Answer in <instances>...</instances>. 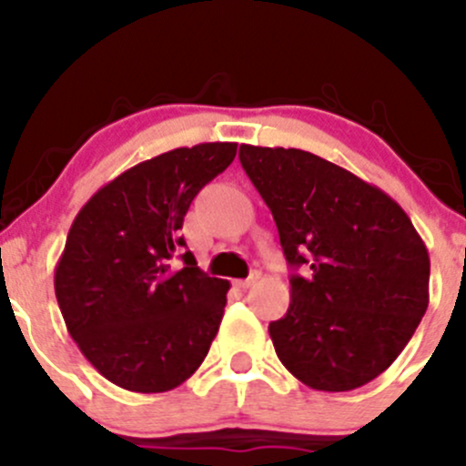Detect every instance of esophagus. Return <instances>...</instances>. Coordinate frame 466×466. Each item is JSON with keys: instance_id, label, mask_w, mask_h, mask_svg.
Instances as JSON below:
<instances>
[{"instance_id": "34e87169", "label": "esophagus", "mask_w": 466, "mask_h": 466, "mask_svg": "<svg viewBox=\"0 0 466 466\" xmlns=\"http://www.w3.org/2000/svg\"><path fill=\"white\" fill-rule=\"evenodd\" d=\"M252 284H255V277H248V279H237V286L241 290H248Z\"/></svg>"}]
</instances>
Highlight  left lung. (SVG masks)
<instances>
[{
    "label": "left lung",
    "mask_w": 466,
    "mask_h": 466,
    "mask_svg": "<svg viewBox=\"0 0 466 466\" xmlns=\"http://www.w3.org/2000/svg\"><path fill=\"white\" fill-rule=\"evenodd\" d=\"M238 159L272 211L293 270L290 304L270 322L284 368L347 392L394 363L429 307L431 259L406 211L379 187L299 148L241 144Z\"/></svg>",
    "instance_id": "obj_1"
}]
</instances>
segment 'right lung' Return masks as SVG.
I'll list each match as a JSON object with an SVG mask.
<instances>
[{
	"label": "right lung",
	"mask_w": 466,
	"mask_h": 466,
	"mask_svg": "<svg viewBox=\"0 0 466 466\" xmlns=\"http://www.w3.org/2000/svg\"><path fill=\"white\" fill-rule=\"evenodd\" d=\"M234 142L176 148L139 162L83 205L56 266L54 289L69 336L110 383L167 392L209 351L229 281L209 277L180 248L187 209L232 164Z\"/></svg>",
	"instance_id": "add662e5"
}]
</instances>
